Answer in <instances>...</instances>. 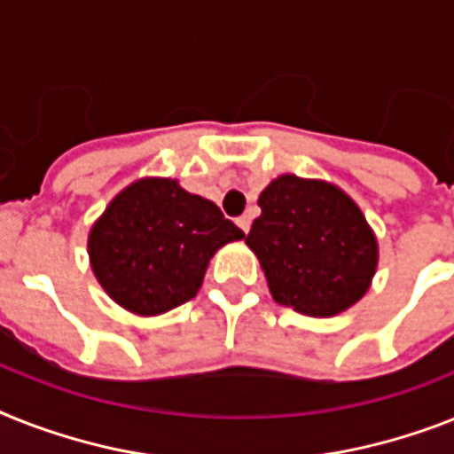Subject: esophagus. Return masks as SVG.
I'll return each instance as SVG.
<instances>
[{"instance_id": "34e87169", "label": "esophagus", "mask_w": 454, "mask_h": 454, "mask_svg": "<svg viewBox=\"0 0 454 454\" xmlns=\"http://www.w3.org/2000/svg\"><path fill=\"white\" fill-rule=\"evenodd\" d=\"M236 224H239V227H241V230L246 231V234H248V230H250V215H241V218H236Z\"/></svg>"}]
</instances>
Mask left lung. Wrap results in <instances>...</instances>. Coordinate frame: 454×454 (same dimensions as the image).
Here are the masks:
<instances>
[{
  "mask_svg": "<svg viewBox=\"0 0 454 454\" xmlns=\"http://www.w3.org/2000/svg\"><path fill=\"white\" fill-rule=\"evenodd\" d=\"M246 243L271 297L297 313L332 317L364 297L378 243L359 206L332 183L278 176L257 200Z\"/></svg>",
  "mask_w": 454,
  "mask_h": 454,
  "instance_id": "8db88e82",
  "label": "left lung"
}]
</instances>
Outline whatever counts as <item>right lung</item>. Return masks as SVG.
Here are the masks:
<instances>
[{
  "label": "right lung",
  "instance_id": "add662e5",
  "mask_svg": "<svg viewBox=\"0 0 454 454\" xmlns=\"http://www.w3.org/2000/svg\"><path fill=\"white\" fill-rule=\"evenodd\" d=\"M243 236L218 206L178 181L141 178L92 224L88 253L108 297L137 316H160L190 301L213 254Z\"/></svg>",
  "mask_w": 454,
  "mask_h": 454
}]
</instances>
